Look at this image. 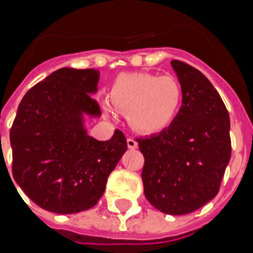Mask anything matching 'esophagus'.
<instances>
[{
  "label": "esophagus",
  "mask_w": 253,
  "mask_h": 253,
  "mask_svg": "<svg viewBox=\"0 0 253 253\" xmlns=\"http://www.w3.org/2000/svg\"><path fill=\"white\" fill-rule=\"evenodd\" d=\"M126 145H128L129 149H136V148H138V142L135 141L133 138H128V139H126Z\"/></svg>",
  "instance_id": "34e87169"
}]
</instances>
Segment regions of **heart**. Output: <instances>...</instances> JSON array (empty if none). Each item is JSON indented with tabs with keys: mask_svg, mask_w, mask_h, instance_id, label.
Returning <instances> with one entry per match:
<instances>
[{
	"mask_svg": "<svg viewBox=\"0 0 253 253\" xmlns=\"http://www.w3.org/2000/svg\"><path fill=\"white\" fill-rule=\"evenodd\" d=\"M183 88L174 76L122 74L112 84L111 104L124 114L133 129L156 133L171 125L180 110ZM108 111V105L102 104Z\"/></svg>",
	"mask_w": 253,
	"mask_h": 253,
	"instance_id": "obj_1",
	"label": "heart"
}]
</instances>
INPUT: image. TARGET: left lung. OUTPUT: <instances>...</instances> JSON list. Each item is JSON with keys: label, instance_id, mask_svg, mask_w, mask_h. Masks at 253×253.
Masks as SVG:
<instances>
[{"label": "left lung", "instance_id": "obj_1", "mask_svg": "<svg viewBox=\"0 0 253 253\" xmlns=\"http://www.w3.org/2000/svg\"><path fill=\"white\" fill-rule=\"evenodd\" d=\"M183 88L179 112L156 135L138 139L145 197L165 214H189L217 196L231 159L229 115L210 80L171 60Z\"/></svg>", "mask_w": 253, "mask_h": 253}]
</instances>
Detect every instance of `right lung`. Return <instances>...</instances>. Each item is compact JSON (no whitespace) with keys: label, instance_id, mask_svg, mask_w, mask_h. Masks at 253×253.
Here are the masks:
<instances>
[{"label":"right lung","instance_id":"1","mask_svg":"<svg viewBox=\"0 0 253 253\" xmlns=\"http://www.w3.org/2000/svg\"><path fill=\"white\" fill-rule=\"evenodd\" d=\"M98 80V70L63 67L34 85L18 107L9 132L12 174L43 210L74 214L94 207L128 148L121 131L110 141L87 133L85 117H101L91 97Z\"/></svg>","mask_w":253,"mask_h":253}]
</instances>
